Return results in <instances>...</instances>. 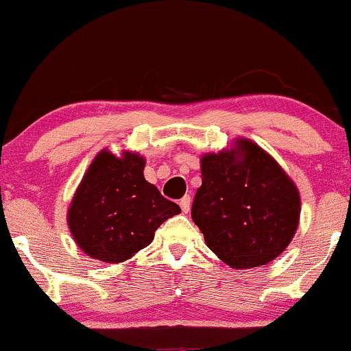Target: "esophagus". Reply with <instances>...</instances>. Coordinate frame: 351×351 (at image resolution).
Returning a JSON list of instances; mask_svg holds the SVG:
<instances>
[{
	"label": "esophagus",
	"instance_id": "34e87169",
	"mask_svg": "<svg viewBox=\"0 0 351 351\" xmlns=\"http://www.w3.org/2000/svg\"><path fill=\"white\" fill-rule=\"evenodd\" d=\"M189 204H191V198H189V196H183V198L180 199V208L183 213L189 211Z\"/></svg>",
	"mask_w": 351,
	"mask_h": 351
}]
</instances>
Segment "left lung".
Here are the masks:
<instances>
[{"mask_svg":"<svg viewBox=\"0 0 351 351\" xmlns=\"http://www.w3.org/2000/svg\"><path fill=\"white\" fill-rule=\"evenodd\" d=\"M201 178L191 217L223 263L259 267L287 247L299 226L300 196L263 148L239 140L237 150L203 156Z\"/></svg>","mask_w":351,"mask_h":351,"instance_id":"obj_1","label":"left lung"}]
</instances>
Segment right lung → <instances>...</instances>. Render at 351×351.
I'll list each match as a JSON object with an SVG mask.
<instances>
[{"instance_id": "1", "label": "right lung", "mask_w": 351, "mask_h": 351, "mask_svg": "<svg viewBox=\"0 0 351 351\" xmlns=\"http://www.w3.org/2000/svg\"><path fill=\"white\" fill-rule=\"evenodd\" d=\"M143 167L135 153L117 158L107 150L88 167L67 217L75 243L90 257L127 261L152 243L160 224L181 213L145 180Z\"/></svg>"}]
</instances>
